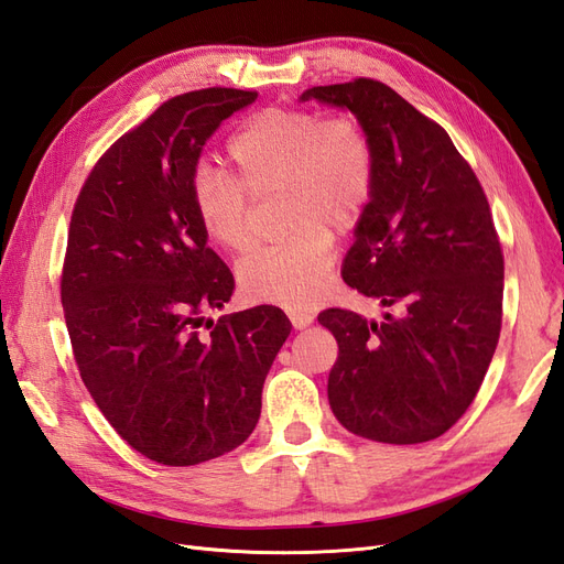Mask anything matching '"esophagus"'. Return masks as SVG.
<instances>
[{
	"mask_svg": "<svg viewBox=\"0 0 564 564\" xmlns=\"http://www.w3.org/2000/svg\"><path fill=\"white\" fill-rule=\"evenodd\" d=\"M286 315H289V319H292L294 329H305L315 319V315L311 311H301V308H289Z\"/></svg>",
	"mask_w": 564,
	"mask_h": 564,
	"instance_id": "obj_1",
	"label": "esophagus"
}]
</instances>
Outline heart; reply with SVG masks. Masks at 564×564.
Listing matches in <instances>:
<instances>
[{"instance_id":"b5f03b06","label":"heart","mask_w":564,"mask_h":564,"mask_svg":"<svg viewBox=\"0 0 564 564\" xmlns=\"http://www.w3.org/2000/svg\"><path fill=\"white\" fill-rule=\"evenodd\" d=\"M237 178L202 162L191 202L204 235L230 253L253 242L256 199L282 191L284 242L251 251L240 284L256 301L301 308L313 303L332 270L334 232L362 218L377 185V158L352 115L322 117L308 108H268L249 117L230 139Z\"/></svg>"}]
</instances>
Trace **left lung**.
<instances>
[{
	"label": "left lung",
	"mask_w": 564,
	"mask_h": 564,
	"mask_svg": "<svg viewBox=\"0 0 564 564\" xmlns=\"http://www.w3.org/2000/svg\"><path fill=\"white\" fill-rule=\"evenodd\" d=\"M301 100L348 108L369 135L377 185L340 275L398 308L383 322L317 315L338 344L332 412L373 442L435 440L466 414L501 334L503 251L487 195L449 133L388 84L357 77Z\"/></svg>",
	"instance_id": "1"
}]
</instances>
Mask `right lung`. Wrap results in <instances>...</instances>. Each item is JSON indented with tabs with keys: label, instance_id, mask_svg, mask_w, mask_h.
<instances>
[{
	"label": "right lung",
	"instance_id": "obj_1",
	"mask_svg": "<svg viewBox=\"0 0 564 564\" xmlns=\"http://www.w3.org/2000/svg\"><path fill=\"white\" fill-rule=\"evenodd\" d=\"M256 91L169 98L104 152L77 195L61 303L79 377L129 445L164 466L240 447L292 332L275 305L207 319L232 296L191 202L202 145Z\"/></svg>",
	"mask_w": 564,
	"mask_h": 564
}]
</instances>
